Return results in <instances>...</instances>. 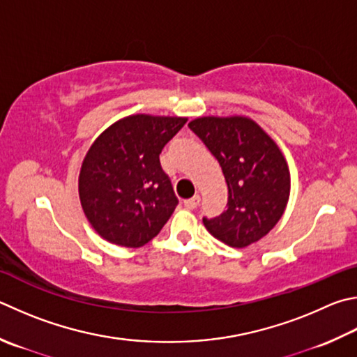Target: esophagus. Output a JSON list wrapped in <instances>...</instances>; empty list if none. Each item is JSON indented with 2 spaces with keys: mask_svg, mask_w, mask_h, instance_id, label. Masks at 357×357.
<instances>
[{
  "mask_svg": "<svg viewBox=\"0 0 357 357\" xmlns=\"http://www.w3.org/2000/svg\"><path fill=\"white\" fill-rule=\"evenodd\" d=\"M198 204H199V195H195V197H192V198L184 201V206L187 207V209H195Z\"/></svg>",
  "mask_w": 357,
  "mask_h": 357,
  "instance_id": "obj_1",
  "label": "esophagus"
}]
</instances>
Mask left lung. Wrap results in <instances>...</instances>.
Instances as JSON below:
<instances>
[{"instance_id":"1","label":"left lung","mask_w":357,"mask_h":357,"mask_svg":"<svg viewBox=\"0 0 357 357\" xmlns=\"http://www.w3.org/2000/svg\"><path fill=\"white\" fill-rule=\"evenodd\" d=\"M189 128L222 167L228 207L203 218L206 229L232 248H245L280 222L290 193L287 162L273 139L246 116H201Z\"/></svg>"}]
</instances>
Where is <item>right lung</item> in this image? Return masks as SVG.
Instances as JSON below:
<instances>
[{
  "instance_id": "add662e5",
  "label": "right lung",
  "mask_w": 357,
  "mask_h": 357,
  "mask_svg": "<svg viewBox=\"0 0 357 357\" xmlns=\"http://www.w3.org/2000/svg\"><path fill=\"white\" fill-rule=\"evenodd\" d=\"M185 121L183 116L129 115L90 146L79 173L81 206L107 242L139 248L172 217L179 201L159 154Z\"/></svg>"
}]
</instances>
